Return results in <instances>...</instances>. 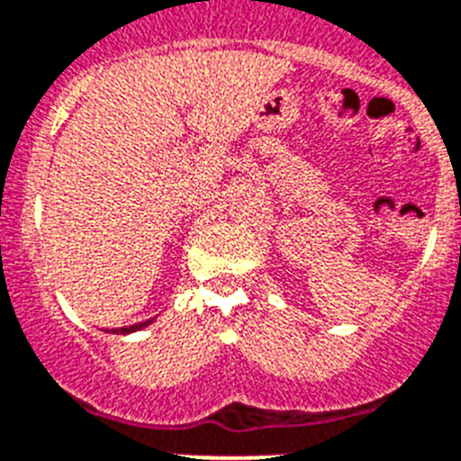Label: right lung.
Here are the masks:
<instances>
[{
    "instance_id": "add662e5",
    "label": "right lung",
    "mask_w": 461,
    "mask_h": 461,
    "mask_svg": "<svg viewBox=\"0 0 461 461\" xmlns=\"http://www.w3.org/2000/svg\"><path fill=\"white\" fill-rule=\"evenodd\" d=\"M151 324V320L149 321H141V324H132V326H125V329H118V331H113V333H135V331H141V329H144V326H149Z\"/></svg>"
}]
</instances>
